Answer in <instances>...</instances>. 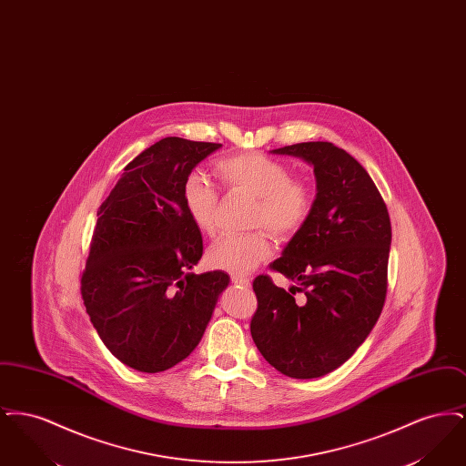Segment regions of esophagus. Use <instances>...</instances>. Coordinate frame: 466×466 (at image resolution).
<instances>
[{"mask_svg":"<svg viewBox=\"0 0 466 466\" xmlns=\"http://www.w3.org/2000/svg\"><path fill=\"white\" fill-rule=\"evenodd\" d=\"M232 283L236 287H241V289H249L251 287V279L244 278V276H232Z\"/></svg>","mask_w":466,"mask_h":466,"instance_id":"1","label":"esophagus"}]
</instances>
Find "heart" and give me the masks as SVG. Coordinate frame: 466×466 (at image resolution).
Segmentation results:
<instances>
[{"instance_id":"1","label":"heart","mask_w":466,"mask_h":466,"mask_svg":"<svg viewBox=\"0 0 466 466\" xmlns=\"http://www.w3.org/2000/svg\"><path fill=\"white\" fill-rule=\"evenodd\" d=\"M215 173L228 190L257 198L251 225L267 227L278 238H291L310 218L314 190L308 181L293 179L289 167L262 154H239L215 162ZM183 206L202 234L213 236L218 228V192L198 173L187 177L181 190ZM270 255L264 230L244 236H227L208 251L213 268L234 276L249 274Z\"/></svg>"}]
</instances>
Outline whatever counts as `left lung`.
I'll return each instance as SVG.
<instances>
[{
	"label": "left lung",
	"mask_w": 466,
	"mask_h": 466,
	"mask_svg": "<svg viewBox=\"0 0 466 466\" xmlns=\"http://www.w3.org/2000/svg\"><path fill=\"white\" fill-rule=\"evenodd\" d=\"M314 167L316 199L308 223L272 268L297 287L289 293L268 276L253 281L258 308L251 337L285 376L314 379L339 369L372 332L388 289L391 223L372 177L329 141L272 150ZM302 290L307 299L295 303Z\"/></svg>",
	"instance_id": "left-lung-1"
}]
</instances>
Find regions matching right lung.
Wrapping results in <instances>:
<instances>
[{"mask_svg": "<svg viewBox=\"0 0 466 466\" xmlns=\"http://www.w3.org/2000/svg\"><path fill=\"white\" fill-rule=\"evenodd\" d=\"M222 145L164 137L126 166L99 206L82 274L97 335L124 365L156 374L190 355L228 274H194L200 230L183 206V183Z\"/></svg>", "mask_w": 466, "mask_h": 466, "instance_id": "right-lung-1", "label": "right lung"}]
</instances>
